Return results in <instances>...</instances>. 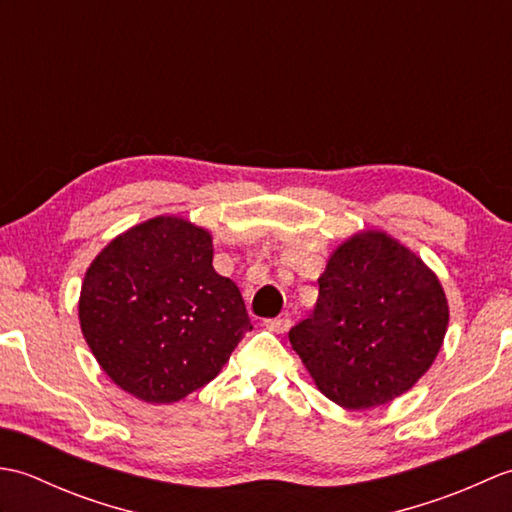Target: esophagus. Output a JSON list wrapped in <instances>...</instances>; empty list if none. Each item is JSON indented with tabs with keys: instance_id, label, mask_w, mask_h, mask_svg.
Instances as JSON below:
<instances>
[{
	"instance_id": "esophagus-1",
	"label": "esophagus",
	"mask_w": 512,
	"mask_h": 512,
	"mask_svg": "<svg viewBox=\"0 0 512 512\" xmlns=\"http://www.w3.org/2000/svg\"><path fill=\"white\" fill-rule=\"evenodd\" d=\"M290 325H292V321H290L288 317H277V319H268V321H266V328H268L270 332H277V334L288 332Z\"/></svg>"
}]
</instances>
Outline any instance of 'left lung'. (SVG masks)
<instances>
[{
	"label": "left lung",
	"mask_w": 512,
	"mask_h": 512,
	"mask_svg": "<svg viewBox=\"0 0 512 512\" xmlns=\"http://www.w3.org/2000/svg\"><path fill=\"white\" fill-rule=\"evenodd\" d=\"M447 325V297L422 259L387 233L363 231L334 250L317 306L288 339L323 396L361 411L416 385Z\"/></svg>",
	"instance_id": "1"
}]
</instances>
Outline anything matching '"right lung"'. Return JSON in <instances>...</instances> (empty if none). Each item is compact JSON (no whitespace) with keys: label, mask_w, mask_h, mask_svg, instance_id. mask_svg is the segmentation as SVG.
Masks as SVG:
<instances>
[{"label":"right lung","mask_w":512,"mask_h":512,"mask_svg":"<svg viewBox=\"0 0 512 512\" xmlns=\"http://www.w3.org/2000/svg\"><path fill=\"white\" fill-rule=\"evenodd\" d=\"M81 332L114 383L169 405L213 380L253 330L242 292L213 268V239L160 215L112 239L85 273Z\"/></svg>","instance_id":"1"}]
</instances>
